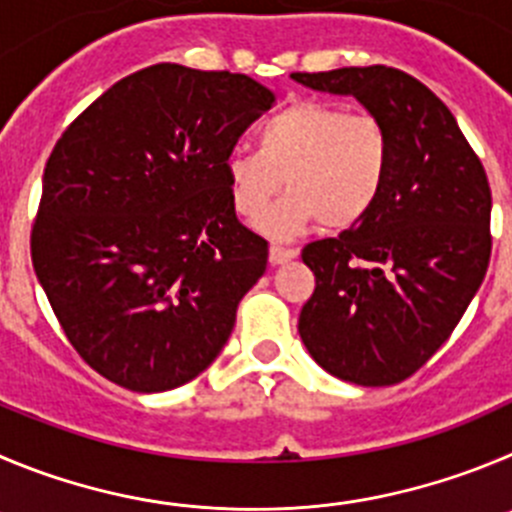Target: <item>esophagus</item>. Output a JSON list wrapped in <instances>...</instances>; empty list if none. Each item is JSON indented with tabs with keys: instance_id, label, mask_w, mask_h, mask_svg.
Listing matches in <instances>:
<instances>
[{
	"instance_id": "1",
	"label": "esophagus",
	"mask_w": 512,
	"mask_h": 512,
	"mask_svg": "<svg viewBox=\"0 0 512 512\" xmlns=\"http://www.w3.org/2000/svg\"><path fill=\"white\" fill-rule=\"evenodd\" d=\"M293 257H298V250H293V247H278V245L270 247L272 265H283V262L293 260Z\"/></svg>"
}]
</instances>
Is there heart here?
<instances>
[{"label": "heart", "mask_w": 512, "mask_h": 512, "mask_svg": "<svg viewBox=\"0 0 512 512\" xmlns=\"http://www.w3.org/2000/svg\"><path fill=\"white\" fill-rule=\"evenodd\" d=\"M391 169V138L374 113L300 100L257 128L255 148L224 161L237 214L257 219L285 179L288 194L262 217L272 240H290L318 219L323 229L356 227L379 202Z\"/></svg>", "instance_id": "b5f03b06"}]
</instances>
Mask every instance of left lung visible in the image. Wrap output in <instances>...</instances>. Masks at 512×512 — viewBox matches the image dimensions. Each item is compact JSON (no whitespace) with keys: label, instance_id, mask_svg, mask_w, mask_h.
I'll return each instance as SVG.
<instances>
[{"label":"left lung","instance_id":"obj_1","mask_svg":"<svg viewBox=\"0 0 512 512\" xmlns=\"http://www.w3.org/2000/svg\"><path fill=\"white\" fill-rule=\"evenodd\" d=\"M293 78L353 95L391 138L389 179L369 217L303 247L315 290L300 310V338L338 379L399 384L450 338L485 278V169L450 108L412 75L371 65Z\"/></svg>","mask_w":512,"mask_h":512}]
</instances>
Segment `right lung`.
I'll use <instances>...</instances> for the list:
<instances>
[{"mask_svg":"<svg viewBox=\"0 0 512 512\" xmlns=\"http://www.w3.org/2000/svg\"><path fill=\"white\" fill-rule=\"evenodd\" d=\"M272 103L247 75L159 62L52 148L32 265L68 341L113 384L176 389L227 343L267 242L234 214L224 161Z\"/></svg>","mask_w":512,"mask_h":512,"instance_id":"add662e5","label":"right lung"}]
</instances>
